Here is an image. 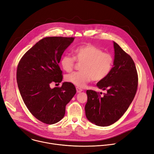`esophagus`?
<instances>
[{
	"label": "esophagus",
	"mask_w": 154,
	"mask_h": 154,
	"mask_svg": "<svg viewBox=\"0 0 154 154\" xmlns=\"http://www.w3.org/2000/svg\"><path fill=\"white\" fill-rule=\"evenodd\" d=\"M76 91H77V93H80V92H82V88H79V87H76Z\"/></svg>",
	"instance_id": "esophagus-1"
}]
</instances>
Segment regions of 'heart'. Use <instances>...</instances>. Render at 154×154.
I'll list each match as a JSON object with an SVG mask.
<instances>
[{
    "instance_id": "obj_1",
    "label": "heart",
    "mask_w": 154,
    "mask_h": 154,
    "mask_svg": "<svg viewBox=\"0 0 154 154\" xmlns=\"http://www.w3.org/2000/svg\"><path fill=\"white\" fill-rule=\"evenodd\" d=\"M74 52V58L64 55L60 61L62 69L66 72H70L74 68L75 60L82 63L80 67L81 71L66 75L68 82L78 87H84L91 80L100 82L110 74L114 63L111 54L103 52L100 48L91 44L78 47Z\"/></svg>"
}]
</instances>
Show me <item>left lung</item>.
<instances>
[{"label":"left lung","instance_id":"8db88e82","mask_svg":"<svg viewBox=\"0 0 154 154\" xmlns=\"http://www.w3.org/2000/svg\"><path fill=\"white\" fill-rule=\"evenodd\" d=\"M114 63L109 76L97 86L107 93L100 96L87 90L85 110L87 119L96 125H110L122 117L134 100L138 85V75L131 57L114 42Z\"/></svg>","mask_w":154,"mask_h":154}]
</instances>
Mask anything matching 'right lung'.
I'll list each match as a JSON object with an SVG mask.
<instances>
[{
	"label": "right lung",
	"mask_w": 154,
	"mask_h": 154,
	"mask_svg": "<svg viewBox=\"0 0 154 154\" xmlns=\"http://www.w3.org/2000/svg\"><path fill=\"white\" fill-rule=\"evenodd\" d=\"M74 40V37H45L30 48L18 64L17 82L22 98L31 114L43 123L59 122L76 93L75 86L69 82L54 88L50 85L62 82L59 63Z\"/></svg>",
	"instance_id": "add662e5"
}]
</instances>
